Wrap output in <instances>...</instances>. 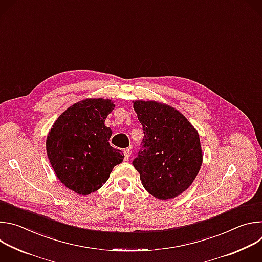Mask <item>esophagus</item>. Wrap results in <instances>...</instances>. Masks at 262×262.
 <instances>
[{
	"label": "esophagus",
	"instance_id": "34e87169",
	"mask_svg": "<svg viewBox=\"0 0 262 262\" xmlns=\"http://www.w3.org/2000/svg\"><path fill=\"white\" fill-rule=\"evenodd\" d=\"M123 154H124V160H125V161H128L129 158H130V156H132V151L129 150V149H124Z\"/></svg>",
	"mask_w": 262,
	"mask_h": 262
}]
</instances>
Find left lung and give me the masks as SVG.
<instances>
[{"instance_id":"obj_1","label":"left lung","mask_w":262,"mask_h":262,"mask_svg":"<svg viewBox=\"0 0 262 262\" xmlns=\"http://www.w3.org/2000/svg\"><path fill=\"white\" fill-rule=\"evenodd\" d=\"M134 108L144 138L133 165L149 194L161 200L175 198L189 188L201 168L199 135L168 104L136 100Z\"/></svg>"}]
</instances>
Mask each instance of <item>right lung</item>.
<instances>
[{"mask_svg":"<svg viewBox=\"0 0 262 262\" xmlns=\"http://www.w3.org/2000/svg\"><path fill=\"white\" fill-rule=\"evenodd\" d=\"M115 104L110 99L88 98L69 106L54 123L47 139L51 165L66 188L89 195L105 183L123 154L108 140L106 116Z\"/></svg>","mask_w":262,"mask_h":262,"instance_id":"1","label":"right lung"}]
</instances>
